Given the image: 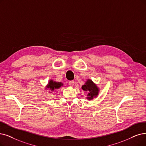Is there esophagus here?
<instances>
[{"label": "esophagus", "instance_id": "1", "mask_svg": "<svg viewBox=\"0 0 146 146\" xmlns=\"http://www.w3.org/2000/svg\"><path fill=\"white\" fill-rule=\"evenodd\" d=\"M68 84H69V86L72 87L74 85V81H69Z\"/></svg>", "mask_w": 146, "mask_h": 146}]
</instances>
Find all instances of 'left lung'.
Listing matches in <instances>:
<instances>
[{"instance_id":"left-lung-1","label":"left lung","mask_w":146,"mask_h":146,"mask_svg":"<svg viewBox=\"0 0 146 146\" xmlns=\"http://www.w3.org/2000/svg\"><path fill=\"white\" fill-rule=\"evenodd\" d=\"M84 91L87 92V100L91 101L94 98H96L100 93V89L98 87L96 84H95L93 81L90 79H87L84 85L81 87Z\"/></svg>"}]
</instances>
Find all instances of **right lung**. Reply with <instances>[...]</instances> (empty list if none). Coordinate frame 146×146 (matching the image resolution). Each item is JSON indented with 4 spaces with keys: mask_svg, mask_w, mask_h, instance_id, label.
Returning a JSON list of instances; mask_svg holds the SVG:
<instances>
[{
    "mask_svg": "<svg viewBox=\"0 0 146 146\" xmlns=\"http://www.w3.org/2000/svg\"><path fill=\"white\" fill-rule=\"evenodd\" d=\"M63 86V84L62 82H57V81L50 79L48 82V84L46 85L45 89L46 90H48L49 93H51L54 90L60 88Z\"/></svg>",
    "mask_w": 146,
    "mask_h": 146,
    "instance_id": "add662e5",
    "label": "right lung"
}]
</instances>
